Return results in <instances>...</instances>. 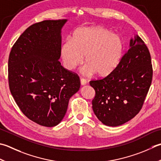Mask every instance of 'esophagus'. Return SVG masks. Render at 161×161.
Returning <instances> with one entry per match:
<instances>
[{
  "mask_svg": "<svg viewBox=\"0 0 161 161\" xmlns=\"http://www.w3.org/2000/svg\"><path fill=\"white\" fill-rule=\"evenodd\" d=\"M80 81H81V86H84V85L86 84L87 83V81L86 80H84L83 78H81L80 79Z\"/></svg>",
  "mask_w": 161,
  "mask_h": 161,
  "instance_id": "1",
  "label": "esophagus"
}]
</instances>
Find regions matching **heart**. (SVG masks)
Returning <instances> with one entry per match:
<instances>
[{
    "label": "heart",
    "mask_w": 161,
    "mask_h": 161,
    "mask_svg": "<svg viewBox=\"0 0 161 161\" xmlns=\"http://www.w3.org/2000/svg\"><path fill=\"white\" fill-rule=\"evenodd\" d=\"M124 42L119 36L101 26L80 28L75 31L72 40L63 44L61 55L65 67L72 70L83 62L81 72L89 75L94 72L106 76L117 67L120 62Z\"/></svg>",
    "instance_id": "obj_1"
}]
</instances>
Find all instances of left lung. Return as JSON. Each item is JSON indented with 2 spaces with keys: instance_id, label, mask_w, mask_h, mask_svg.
<instances>
[{
  "instance_id": "1",
  "label": "left lung",
  "mask_w": 161,
  "mask_h": 161,
  "mask_svg": "<svg viewBox=\"0 0 161 161\" xmlns=\"http://www.w3.org/2000/svg\"><path fill=\"white\" fill-rule=\"evenodd\" d=\"M153 76L152 60L145 43L137 36L114 70L90 81L96 91L94 114L103 124L118 126L136 116L142 107Z\"/></svg>"
}]
</instances>
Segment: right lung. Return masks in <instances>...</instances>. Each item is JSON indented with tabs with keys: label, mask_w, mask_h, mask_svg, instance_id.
Segmentation results:
<instances>
[{
	"label": "right lung",
	"mask_w": 161,
	"mask_h": 161,
	"mask_svg": "<svg viewBox=\"0 0 161 161\" xmlns=\"http://www.w3.org/2000/svg\"><path fill=\"white\" fill-rule=\"evenodd\" d=\"M67 19L45 20L28 27L8 60L9 90L23 114L46 127L58 125L70 97L80 88L78 75L61 65V29Z\"/></svg>",
	"instance_id": "1"
}]
</instances>
